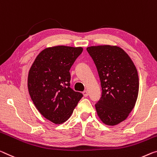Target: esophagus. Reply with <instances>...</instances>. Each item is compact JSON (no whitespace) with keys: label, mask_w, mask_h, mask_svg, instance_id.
I'll list each match as a JSON object with an SVG mask.
<instances>
[{"label":"esophagus","mask_w":157,"mask_h":157,"mask_svg":"<svg viewBox=\"0 0 157 157\" xmlns=\"http://www.w3.org/2000/svg\"><path fill=\"white\" fill-rule=\"evenodd\" d=\"M82 94H83V95H84V97H87L88 96V92H87V91H84L82 92Z\"/></svg>","instance_id":"34e87169"}]
</instances>
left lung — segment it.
I'll list each match as a JSON object with an SVG mask.
<instances>
[{
	"label": "left lung",
	"mask_w": 157,
	"mask_h": 157,
	"mask_svg": "<svg viewBox=\"0 0 157 157\" xmlns=\"http://www.w3.org/2000/svg\"><path fill=\"white\" fill-rule=\"evenodd\" d=\"M86 50L101 80L102 96L95 105L97 114L106 125H117L128 117L138 98L139 78L136 66L118 46H91Z\"/></svg>",
	"instance_id": "1"
}]
</instances>
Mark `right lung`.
<instances>
[{
  "mask_svg": "<svg viewBox=\"0 0 157 157\" xmlns=\"http://www.w3.org/2000/svg\"><path fill=\"white\" fill-rule=\"evenodd\" d=\"M83 51L81 47L54 46L40 52L29 70L28 89L35 106L54 124L71 116L82 94L70 87V69Z\"/></svg>",
  "mask_w": 157,
  "mask_h": 157,
  "instance_id": "right-lung-1",
  "label": "right lung"
}]
</instances>
